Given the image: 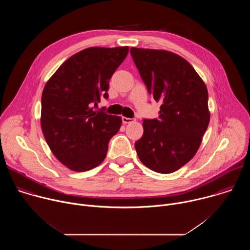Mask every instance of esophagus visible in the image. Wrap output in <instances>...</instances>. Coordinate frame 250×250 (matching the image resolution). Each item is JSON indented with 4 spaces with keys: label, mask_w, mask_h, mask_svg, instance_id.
Listing matches in <instances>:
<instances>
[{
    "label": "esophagus",
    "mask_w": 250,
    "mask_h": 250,
    "mask_svg": "<svg viewBox=\"0 0 250 250\" xmlns=\"http://www.w3.org/2000/svg\"><path fill=\"white\" fill-rule=\"evenodd\" d=\"M134 120L133 119H129V118H125V117H123V123L125 125V124H129V123H132Z\"/></svg>",
    "instance_id": "obj_1"
}]
</instances>
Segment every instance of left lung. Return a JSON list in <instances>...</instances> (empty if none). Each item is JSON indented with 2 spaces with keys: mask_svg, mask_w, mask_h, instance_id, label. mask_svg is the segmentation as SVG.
Here are the masks:
<instances>
[{
  "mask_svg": "<svg viewBox=\"0 0 250 250\" xmlns=\"http://www.w3.org/2000/svg\"><path fill=\"white\" fill-rule=\"evenodd\" d=\"M130 54L148 93L161 104L159 119L142 123L136 153L157 173L175 172L195 156L208 128L207 86L194 67L176 53L131 47Z\"/></svg>",
  "mask_w": 250,
  "mask_h": 250,
  "instance_id": "1",
  "label": "left lung"
}]
</instances>
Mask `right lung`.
Wrapping results in <instances>:
<instances>
[{"label":"right lung","instance_id":"obj_1","mask_svg":"<svg viewBox=\"0 0 250 250\" xmlns=\"http://www.w3.org/2000/svg\"><path fill=\"white\" fill-rule=\"evenodd\" d=\"M128 46L89 47L64 61L42 96V129L54 156L76 172L91 170L105 158L122 118L95 111L108 98L109 82Z\"/></svg>","mask_w":250,"mask_h":250}]
</instances>
